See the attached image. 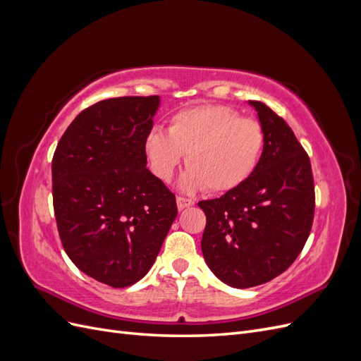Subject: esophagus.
<instances>
[{
	"instance_id": "1",
	"label": "esophagus",
	"mask_w": 361,
	"mask_h": 361,
	"mask_svg": "<svg viewBox=\"0 0 361 361\" xmlns=\"http://www.w3.org/2000/svg\"><path fill=\"white\" fill-rule=\"evenodd\" d=\"M176 203H178V209L182 211L185 209V207H190L194 204V200L192 199H188V197H182V195H178L176 197Z\"/></svg>"
}]
</instances>
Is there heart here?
<instances>
[{
	"label": "heart",
	"instance_id": "heart-1",
	"mask_svg": "<svg viewBox=\"0 0 361 361\" xmlns=\"http://www.w3.org/2000/svg\"><path fill=\"white\" fill-rule=\"evenodd\" d=\"M265 147V130L255 118L223 105H197L174 113L169 130L152 128L145 138L150 169L164 182L187 155L182 188L233 191L256 171Z\"/></svg>",
	"mask_w": 361,
	"mask_h": 361
}]
</instances>
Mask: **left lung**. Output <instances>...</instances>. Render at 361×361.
Masks as SVG:
<instances>
[{
    "label": "left lung",
    "instance_id": "8db88e82",
    "mask_svg": "<svg viewBox=\"0 0 361 361\" xmlns=\"http://www.w3.org/2000/svg\"><path fill=\"white\" fill-rule=\"evenodd\" d=\"M265 130L256 171L220 199L202 200V251L226 285L245 289L285 272L312 231L314 185L309 155L289 125L269 106L250 101Z\"/></svg>",
    "mask_w": 361,
    "mask_h": 361
}]
</instances>
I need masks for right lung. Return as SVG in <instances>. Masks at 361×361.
<instances>
[{
	"instance_id": "add662e5",
	"label": "right lung",
	"mask_w": 361,
	"mask_h": 361,
	"mask_svg": "<svg viewBox=\"0 0 361 361\" xmlns=\"http://www.w3.org/2000/svg\"><path fill=\"white\" fill-rule=\"evenodd\" d=\"M159 96L111 97L85 108L52 158L61 244L84 274L113 288L143 279L178 215L176 197L146 167Z\"/></svg>"
}]
</instances>
